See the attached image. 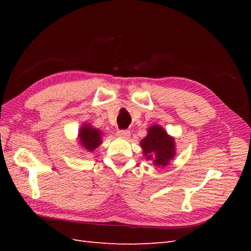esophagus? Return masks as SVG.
Segmentation results:
<instances>
[{
  "label": "esophagus",
  "instance_id": "esophagus-1",
  "mask_svg": "<svg viewBox=\"0 0 251 251\" xmlns=\"http://www.w3.org/2000/svg\"><path fill=\"white\" fill-rule=\"evenodd\" d=\"M116 135L118 136V137H123V138H127L128 136L131 135V132L128 130H120V131H117Z\"/></svg>",
  "mask_w": 251,
  "mask_h": 251
}]
</instances>
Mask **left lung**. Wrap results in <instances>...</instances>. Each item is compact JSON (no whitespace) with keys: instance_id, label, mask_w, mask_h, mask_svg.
I'll return each instance as SVG.
<instances>
[{"instance_id":"1","label":"left lung","mask_w":251,"mask_h":251,"mask_svg":"<svg viewBox=\"0 0 251 251\" xmlns=\"http://www.w3.org/2000/svg\"><path fill=\"white\" fill-rule=\"evenodd\" d=\"M140 146L144 157L148 160H153L155 166H166L176 155L174 138L160 126H151Z\"/></svg>"}]
</instances>
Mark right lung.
Wrapping results in <instances>:
<instances>
[{
	"label": "right lung",
	"instance_id": "1",
	"mask_svg": "<svg viewBox=\"0 0 251 251\" xmlns=\"http://www.w3.org/2000/svg\"><path fill=\"white\" fill-rule=\"evenodd\" d=\"M101 134L102 133L98 128L93 127L91 125H83L78 132L80 146L88 151H93L102 142Z\"/></svg>",
	"mask_w": 251,
	"mask_h": 251
}]
</instances>
